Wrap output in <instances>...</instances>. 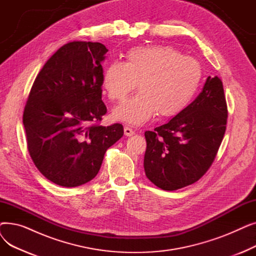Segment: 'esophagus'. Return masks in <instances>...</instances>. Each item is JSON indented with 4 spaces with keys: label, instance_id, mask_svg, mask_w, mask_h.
I'll return each mask as SVG.
<instances>
[{
    "label": "esophagus",
    "instance_id": "obj_1",
    "mask_svg": "<svg viewBox=\"0 0 256 256\" xmlns=\"http://www.w3.org/2000/svg\"><path fill=\"white\" fill-rule=\"evenodd\" d=\"M134 134H135V132H134L130 128H128V126H124V135L126 136H128V137H130V136H132Z\"/></svg>",
    "mask_w": 256,
    "mask_h": 256
}]
</instances>
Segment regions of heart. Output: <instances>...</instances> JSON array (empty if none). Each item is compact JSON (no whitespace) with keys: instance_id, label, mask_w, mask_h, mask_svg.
Masks as SVG:
<instances>
[{"instance_id":"obj_1","label":"heart","mask_w":256,"mask_h":256,"mask_svg":"<svg viewBox=\"0 0 256 256\" xmlns=\"http://www.w3.org/2000/svg\"><path fill=\"white\" fill-rule=\"evenodd\" d=\"M204 70L194 58L168 46L132 48L124 62L112 61L104 67L102 85L112 102L124 100L136 88L140 93L113 111V117L132 126L147 122L156 113L172 118L194 100L202 83Z\"/></svg>"}]
</instances>
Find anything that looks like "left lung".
<instances>
[{"mask_svg":"<svg viewBox=\"0 0 256 256\" xmlns=\"http://www.w3.org/2000/svg\"><path fill=\"white\" fill-rule=\"evenodd\" d=\"M227 115L222 80L208 76L202 91L182 113L154 130L145 132L147 178L166 191L199 180L217 156Z\"/></svg>","mask_w":256,"mask_h":256,"instance_id":"8db88e82","label":"left lung"}]
</instances>
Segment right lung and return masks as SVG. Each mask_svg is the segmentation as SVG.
Returning <instances> with one entry per match:
<instances>
[{"label":"right lung","mask_w":256,"mask_h":256,"mask_svg":"<svg viewBox=\"0 0 256 256\" xmlns=\"http://www.w3.org/2000/svg\"><path fill=\"white\" fill-rule=\"evenodd\" d=\"M106 52L100 42L64 44L30 90L22 115L26 147L40 173L58 186L93 180L106 150L124 136L122 124H100L106 113L100 64Z\"/></svg>","instance_id":"1"}]
</instances>
